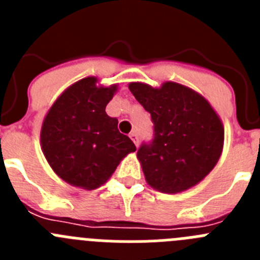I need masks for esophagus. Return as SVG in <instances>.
I'll return each mask as SVG.
<instances>
[{"label":"esophagus","mask_w":260,"mask_h":260,"mask_svg":"<svg viewBox=\"0 0 260 260\" xmlns=\"http://www.w3.org/2000/svg\"><path fill=\"white\" fill-rule=\"evenodd\" d=\"M130 138H132V141L134 142L135 146L138 147V144H139V138H138V134L135 132H133L132 134H130Z\"/></svg>","instance_id":"obj_1"}]
</instances>
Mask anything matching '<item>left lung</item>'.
I'll return each instance as SVG.
<instances>
[{
    "label": "left lung",
    "instance_id": "left-lung-1",
    "mask_svg": "<svg viewBox=\"0 0 260 260\" xmlns=\"http://www.w3.org/2000/svg\"><path fill=\"white\" fill-rule=\"evenodd\" d=\"M128 89L150 112L155 130L152 143L137 153L147 183L165 194L198 185L217 164L224 147V125L210 102L176 82L160 87L132 82Z\"/></svg>",
    "mask_w": 260,
    "mask_h": 260
}]
</instances>
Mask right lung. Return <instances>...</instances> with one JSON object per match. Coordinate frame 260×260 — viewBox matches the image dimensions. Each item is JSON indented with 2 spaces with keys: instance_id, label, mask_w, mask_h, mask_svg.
Wrapping results in <instances>:
<instances>
[{
  "instance_id": "obj_1",
  "label": "right lung",
  "mask_w": 260,
  "mask_h": 260,
  "mask_svg": "<svg viewBox=\"0 0 260 260\" xmlns=\"http://www.w3.org/2000/svg\"><path fill=\"white\" fill-rule=\"evenodd\" d=\"M118 84L105 87L98 77L78 80L56 99L40 132L41 150L53 172L66 183L95 190L137 147L118 132L105 108Z\"/></svg>"
}]
</instances>
